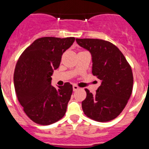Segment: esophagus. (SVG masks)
<instances>
[{
    "mask_svg": "<svg viewBox=\"0 0 149 149\" xmlns=\"http://www.w3.org/2000/svg\"><path fill=\"white\" fill-rule=\"evenodd\" d=\"M73 91H76V90H78V89H79V86H77V85H73Z\"/></svg>",
    "mask_w": 149,
    "mask_h": 149,
    "instance_id": "1",
    "label": "esophagus"
}]
</instances>
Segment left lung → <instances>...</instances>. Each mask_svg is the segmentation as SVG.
I'll list each match as a JSON object with an SVG mask.
<instances>
[{
    "mask_svg": "<svg viewBox=\"0 0 149 149\" xmlns=\"http://www.w3.org/2000/svg\"><path fill=\"white\" fill-rule=\"evenodd\" d=\"M76 42L90 52L92 74L102 81L95 95L85 89L86 97L81 103L84 113L97 122L113 120L122 113L132 94L133 74L130 65L109 41L76 38Z\"/></svg>",
    "mask_w": 149,
    "mask_h": 149,
    "instance_id": "left-lung-1",
    "label": "left lung"
}]
</instances>
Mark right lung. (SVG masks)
Returning a JSON list of instances; mask_svg holds the SVG:
<instances>
[{
  "label": "right lung",
  "instance_id": "obj_1",
  "mask_svg": "<svg viewBox=\"0 0 149 149\" xmlns=\"http://www.w3.org/2000/svg\"><path fill=\"white\" fill-rule=\"evenodd\" d=\"M74 41V37L38 38L17 61L14 73L16 95L24 113L35 123L52 125L65 114L73 86L66 82L55 89L51 85V76Z\"/></svg>",
  "mask_w": 149,
  "mask_h": 149
}]
</instances>
